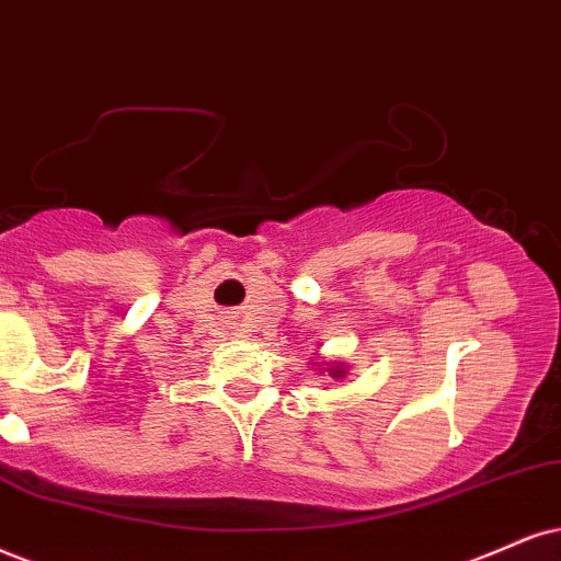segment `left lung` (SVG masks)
Listing matches in <instances>:
<instances>
[{"label":"left lung","instance_id":"1","mask_svg":"<svg viewBox=\"0 0 561 561\" xmlns=\"http://www.w3.org/2000/svg\"><path fill=\"white\" fill-rule=\"evenodd\" d=\"M330 377L341 379V377H345V369H343V366H333V369H330Z\"/></svg>","mask_w":561,"mask_h":561}]
</instances>
